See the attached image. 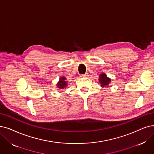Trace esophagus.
Returning <instances> with one entry per match:
<instances>
[{
	"label": "esophagus",
	"mask_w": 154,
	"mask_h": 154,
	"mask_svg": "<svg viewBox=\"0 0 154 154\" xmlns=\"http://www.w3.org/2000/svg\"><path fill=\"white\" fill-rule=\"evenodd\" d=\"M80 76L81 77H87V76H88V74L87 73H86V74H85V75H80Z\"/></svg>",
	"instance_id": "esophagus-1"
}]
</instances>
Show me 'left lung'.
<instances>
[{
	"label": "left lung",
	"instance_id": "obj_1",
	"mask_svg": "<svg viewBox=\"0 0 154 154\" xmlns=\"http://www.w3.org/2000/svg\"><path fill=\"white\" fill-rule=\"evenodd\" d=\"M98 82H99L100 86L103 87H108L109 84L111 82V79L107 76L105 73H101L99 75V78H98Z\"/></svg>",
	"mask_w": 154,
	"mask_h": 154
}]
</instances>
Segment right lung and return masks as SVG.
<instances>
[{
  "instance_id": "1",
  "label": "right lung",
  "mask_w": 154,
  "mask_h": 154,
  "mask_svg": "<svg viewBox=\"0 0 154 154\" xmlns=\"http://www.w3.org/2000/svg\"><path fill=\"white\" fill-rule=\"evenodd\" d=\"M68 81L66 80V78L64 76H60L59 78V81L56 84L57 88L59 89H64L67 87Z\"/></svg>"
}]
</instances>
